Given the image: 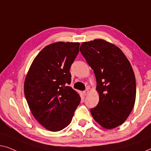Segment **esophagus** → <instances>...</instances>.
Returning <instances> with one entry per match:
<instances>
[{"mask_svg": "<svg viewBox=\"0 0 151 151\" xmlns=\"http://www.w3.org/2000/svg\"><path fill=\"white\" fill-rule=\"evenodd\" d=\"M88 93H89V90H88V89H86V90L83 91V94L85 95V96H87V95L88 94Z\"/></svg>", "mask_w": 151, "mask_h": 151, "instance_id": "1", "label": "esophagus"}]
</instances>
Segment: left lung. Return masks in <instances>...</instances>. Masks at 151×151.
<instances>
[{
    "instance_id": "1",
    "label": "left lung",
    "mask_w": 151,
    "mask_h": 151,
    "mask_svg": "<svg viewBox=\"0 0 151 151\" xmlns=\"http://www.w3.org/2000/svg\"><path fill=\"white\" fill-rule=\"evenodd\" d=\"M80 51L96 79L99 102L90 112L104 128L120 126L135 105L136 82L133 68L122 50L103 40L82 43Z\"/></svg>"
}]
</instances>
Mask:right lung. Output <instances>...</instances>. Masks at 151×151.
I'll list each match as a JSON object with an SVG mask.
<instances>
[{"mask_svg": "<svg viewBox=\"0 0 151 151\" xmlns=\"http://www.w3.org/2000/svg\"><path fill=\"white\" fill-rule=\"evenodd\" d=\"M79 46L78 42H59L44 47L25 78L24 96L31 113L49 131L65 128L81 102L79 95L69 86L70 68Z\"/></svg>", "mask_w": 151, "mask_h": 151, "instance_id": "1", "label": "right lung"}]
</instances>
